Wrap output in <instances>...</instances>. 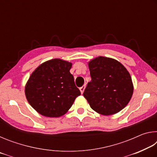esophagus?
Instances as JSON below:
<instances>
[{
	"label": "esophagus",
	"instance_id": "esophagus-1",
	"mask_svg": "<svg viewBox=\"0 0 157 157\" xmlns=\"http://www.w3.org/2000/svg\"><path fill=\"white\" fill-rule=\"evenodd\" d=\"M84 89H85V85H83V86H82V87H80V88H79V90H80V92H81L82 94L84 93Z\"/></svg>",
	"mask_w": 157,
	"mask_h": 157
}]
</instances>
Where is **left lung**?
Wrapping results in <instances>:
<instances>
[{"mask_svg":"<svg viewBox=\"0 0 157 157\" xmlns=\"http://www.w3.org/2000/svg\"><path fill=\"white\" fill-rule=\"evenodd\" d=\"M91 81L83 94L90 107L102 115H113L126 107L134 86L126 68L118 61L98 57L89 62Z\"/></svg>","mask_w":157,"mask_h":157,"instance_id":"obj_1","label":"left lung"}]
</instances>
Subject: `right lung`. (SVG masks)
Masks as SVG:
<instances>
[{"label": "right lung", "mask_w": 157, "mask_h": 157, "mask_svg": "<svg viewBox=\"0 0 157 157\" xmlns=\"http://www.w3.org/2000/svg\"><path fill=\"white\" fill-rule=\"evenodd\" d=\"M72 63L53 59L32 73L25 87L28 102L41 115L57 118L65 114L81 94L70 73Z\"/></svg>", "instance_id": "add662e5"}]
</instances>
